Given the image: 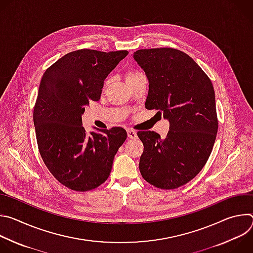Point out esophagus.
I'll use <instances>...</instances> for the list:
<instances>
[{
  "mask_svg": "<svg viewBox=\"0 0 253 253\" xmlns=\"http://www.w3.org/2000/svg\"><path fill=\"white\" fill-rule=\"evenodd\" d=\"M127 135H128V137H129L130 139H135V138H137V133H136V131H134V130H132V129H128V130H127Z\"/></svg>",
  "mask_w": 253,
  "mask_h": 253,
  "instance_id": "1",
  "label": "esophagus"
}]
</instances>
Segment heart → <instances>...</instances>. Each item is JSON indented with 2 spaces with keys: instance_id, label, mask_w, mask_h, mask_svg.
Here are the masks:
<instances>
[{
  "instance_id": "1",
  "label": "heart",
  "mask_w": 253,
  "mask_h": 253,
  "mask_svg": "<svg viewBox=\"0 0 253 253\" xmlns=\"http://www.w3.org/2000/svg\"><path fill=\"white\" fill-rule=\"evenodd\" d=\"M140 75H142V74L138 73V72H135V71H128L127 73H126V75H125V77H126V82H129V81L135 79L136 77H138V76H140Z\"/></svg>"
}]
</instances>
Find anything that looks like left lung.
Wrapping results in <instances>:
<instances>
[{
    "instance_id": "obj_1",
    "label": "left lung",
    "mask_w": 253,
    "mask_h": 253,
    "mask_svg": "<svg viewBox=\"0 0 253 253\" xmlns=\"http://www.w3.org/2000/svg\"><path fill=\"white\" fill-rule=\"evenodd\" d=\"M149 82L145 108L169 121L165 139L139 131L144 145L139 169L160 189L188 183L206 164L218 129L213 85L187 54L172 48L138 50L133 55Z\"/></svg>"
}]
</instances>
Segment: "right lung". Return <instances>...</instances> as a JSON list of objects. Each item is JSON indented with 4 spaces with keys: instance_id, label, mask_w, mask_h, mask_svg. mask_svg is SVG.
<instances>
[{
    "instance_id": "right-lung-1",
    "label": "right lung",
    "mask_w": 253,
    "mask_h": 253,
    "mask_svg": "<svg viewBox=\"0 0 253 253\" xmlns=\"http://www.w3.org/2000/svg\"><path fill=\"white\" fill-rule=\"evenodd\" d=\"M127 55L125 50H77L42 77L33 113L38 148L49 171L69 189L84 192L104 183L127 138L121 127L88 134L82 126L85 107L100 99L104 80Z\"/></svg>"
}]
</instances>
